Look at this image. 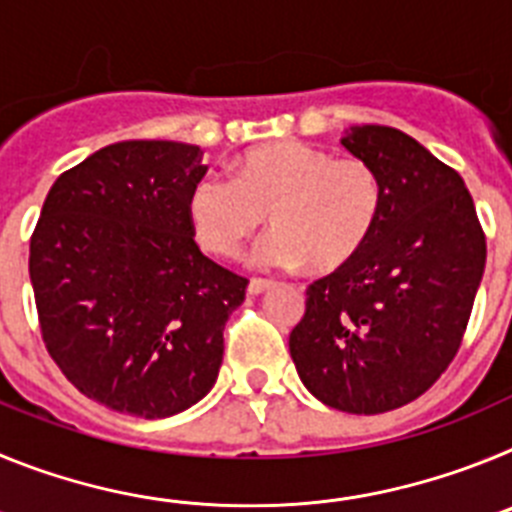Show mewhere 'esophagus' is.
<instances>
[{
    "label": "esophagus",
    "mask_w": 512,
    "mask_h": 512,
    "mask_svg": "<svg viewBox=\"0 0 512 512\" xmlns=\"http://www.w3.org/2000/svg\"><path fill=\"white\" fill-rule=\"evenodd\" d=\"M271 282L269 279H259V277H253L251 282H248V295H261L264 289H269Z\"/></svg>",
    "instance_id": "esophagus-1"
}]
</instances>
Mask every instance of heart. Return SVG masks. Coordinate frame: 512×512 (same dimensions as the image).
I'll return each instance as SVG.
<instances>
[{"mask_svg":"<svg viewBox=\"0 0 512 512\" xmlns=\"http://www.w3.org/2000/svg\"><path fill=\"white\" fill-rule=\"evenodd\" d=\"M384 207L379 171L305 140H277L243 153L233 179L205 174L189 189L187 212L205 251L230 259L271 220L256 251L264 266L336 271L364 251Z\"/></svg>","mask_w":512,"mask_h":512,"instance_id":"b5f03b06","label":"heart"}]
</instances>
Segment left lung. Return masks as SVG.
<instances>
[{"label":"left lung","mask_w":512,"mask_h":512,"mask_svg":"<svg viewBox=\"0 0 512 512\" xmlns=\"http://www.w3.org/2000/svg\"><path fill=\"white\" fill-rule=\"evenodd\" d=\"M341 143L382 176V217L351 264L307 287L289 354L328 408L377 415L418 400L459 354L487 241L459 171L418 140L364 125Z\"/></svg>","instance_id":"obj_1"}]
</instances>
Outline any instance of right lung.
<instances>
[{
    "instance_id": "obj_1",
    "label": "right lung",
    "mask_w": 512,
    "mask_h": 512,
    "mask_svg": "<svg viewBox=\"0 0 512 512\" xmlns=\"http://www.w3.org/2000/svg\"><path fill=\"white\" fill-rule=\"evenodd\" d=\"M200 146L122 140L63 171L30 235L45 348L104 408L169 418L200 402L223 364V328L248 279L194 243L187 200Z\"/></svg>"
}]
</instances>
